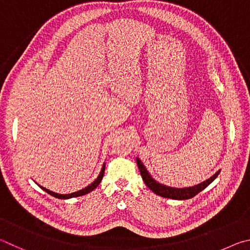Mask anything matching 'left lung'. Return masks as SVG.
<instances>
[{
	"instance_id": "left-lung-1",
	"label": "left lung",
	"mask_w": 250,
	"mask_h": 250,
	"mask_svg": "<svg viewBox=\"0 0 250 250\" xmlns=\"http://www.w3.org/2000/svg\"><path fill=\"white\" fill-rule=\"evenodd\" d=\"M136 161H137V166L139 168V171H141L142 178H143L144 182H145V185L157 195H160V196H163V198H167V199H172V200L192 199L193 196L200 193L201 191H203L208 186L211 185V183L215 180L218 174H220V172H221V170H218L215 174H213V176L211 178H208V180L201 182V183H199V185L193 186V187L173 188V187L163 185V183H160L157 180H155V179L151 177V174L148 172V170L146 169V167L144 166L142 160L139 159L138 157L136 158Z\"/></svg>"
}]
</instances>
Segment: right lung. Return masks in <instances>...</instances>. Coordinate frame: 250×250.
Wrapping results in <instances>:
<instances>
[{"label": "right lung", "mask_w": 250, "mask_h": 250, "mask_svg": "<svg viewBox=\"0 0 250 250\" xmlns=\"http://www.w3.org/2000/svg\"><path fill=\"white\" fill-rule=\"evenodd\" d=\"M104 170H105V163H104L103 166H102V169H101V171H100V174L98 176V178H96L95 180L91 183V185L85 187L84 189L79 190V191H77V192H73V193H69V194H59V193H56V192H52V191H50V190H48V189H46V188H43V187H42V186H39V185H38V186H39V188H42V189L43 191L47 192L48 194L55 196V198H57V199L67 200V199H71V198H77V196H81V195H84V194L90 193L91 191H93V190L95 189V188L100 185V182L102 181L103 176H104Z\"/></svg>", "instance_id": "obj_1"}]
</instances>
